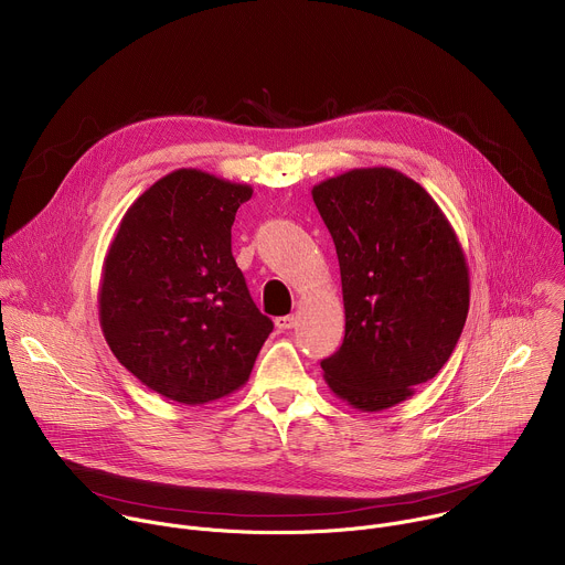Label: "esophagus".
Instances as JSON below:
<instances>
[{
    "instance_id": "1",
    "label": "esophagus",
    "mask_w": 565,
    "mask_h": 565,
    "mask_svg": "<svg viewBox=\"0 0 565 565\" xmlns=\"http://www.w3.org/2000/svg\"><path fill=\"white\" fill-rule=\"evenodd\" d=\"M275 327L279 331H290L295 327V315H284V317H277L275 319Z\"/></svg>"
}]
</instances>
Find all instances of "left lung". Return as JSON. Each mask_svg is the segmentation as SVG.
Here are the masks:
<instances>
[{"instance_id":"left-lung-1","label":"left lung","mask_w":565,"mask_h":565,"mask_svg":"<svg viewBox=\"0 0 565 565\" xmlns=\"http://www.w3.org/2000/svg\"><path fill=\"white\" fill-rule=\"evenodd\" d=\"M338 250L347 331L321 360L331 391L360 412L414 395L454 353L469 270L443 210L391 168L351 170L312 188Z\"/></svg>"}]
</instances>
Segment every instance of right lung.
I'll use <instances>...</instances> for the list:
<instances>
[{
    "instance_id": "obj_1",
    "label": "right lung",
    "mask_w": 565,
    "mask_h": 565,
    "mask_svg": "<svg viewBox=\"0 0 565 565\" xmlns=\"http://www.w3.org/2000/svg\"><path fill=\"white\" fill-rule=\"evenodd\" d=\"M253 188L177 170L145 190L111 241L98 295L118 362L181 405L244 386L273 333L232 257V223Z\"/></svg>"
}]
</instances>
